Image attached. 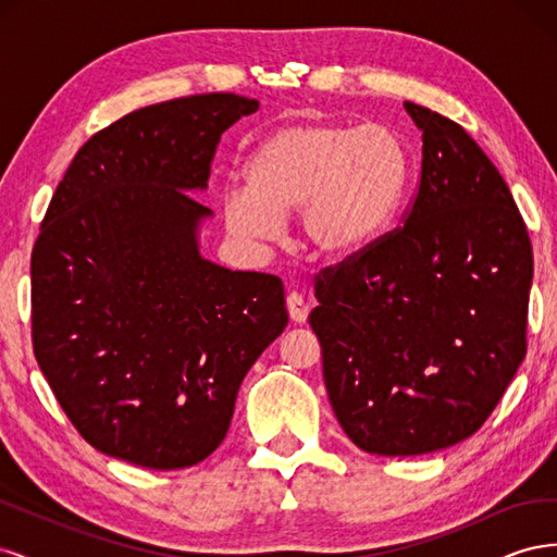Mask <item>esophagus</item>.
<instances>
[{"mask_svg":"<svg viewBox=\"0 0 557 557\" xmlns=\"http://www.w3.org/2000/svg\"><path fill=\"white\" fill-rule=\"evenodd\" d=\"M285 305H288V313H290V320L293 323H307V315H309V305L305 301V297H301L299 293H290L288 297H285Z\"/></svg>","mask_w":557,"mask_h":557,"instance_id":"esophagus-1","label":"esophagus"}]
</instances>
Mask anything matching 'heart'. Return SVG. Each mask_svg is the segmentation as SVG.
I'll return each mask as SVG.
<instances>
[{"instance_id":"1","label":"heart","mask_w":557,"mask_h":557,"mask_svg":"<svg viewBox=\"0 0 557 557\" xmlns=\"http://www.w3.org/2000/svg\"><path fill=\"white\" fill-rule=\"evenodd\" d=\"M409 181L407 146L381 125L293 123L246 164V183L223 195V221L242 244L278 237L299 211V237L315 256L350 258L391 225Z\"/></svg>"}]
</instances>
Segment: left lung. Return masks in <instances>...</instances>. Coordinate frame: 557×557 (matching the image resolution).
<instances>
[{
	"label": "left lung",
	"instance_id": "left-lung-1",
	"mask_svg": "<svg viewBox=\"0 0 557 557\" xmlns=\"http://www.w3.org/2000/svg\"><path fill=\"white\" fill-rule=\"evenodd\" d=\"M423 164L404 227L315 278L309 323L336 420L358 448L455 446L525 358L532 244L509 185L448 117L404 102Z\"/></svg>",
	"mask_w": 557,
	"mask_h": 557
}]
</instances>
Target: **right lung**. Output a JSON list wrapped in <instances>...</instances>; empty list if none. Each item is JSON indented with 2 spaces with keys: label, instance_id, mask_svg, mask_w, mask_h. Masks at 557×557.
<instances>
[{
  "label": "right lung",
  "instance_id": "right-lung-1",
  "mask_svg": "<svg viewBox=\"0 0 557 557\" xmlns=\"http://www.w3.org/2000/svg\"><path fill=\"white\" fill-rule=\"evenodd\" d=\"M258 99L211 92L97 132L50 199L32 250V342L83 440L148 469L221 446L239 385L288 325L278 276L199 252L221 134Z\"/></svg>",
  "mask_w": 557,
  "mask_h": 557
}]
</instances>
